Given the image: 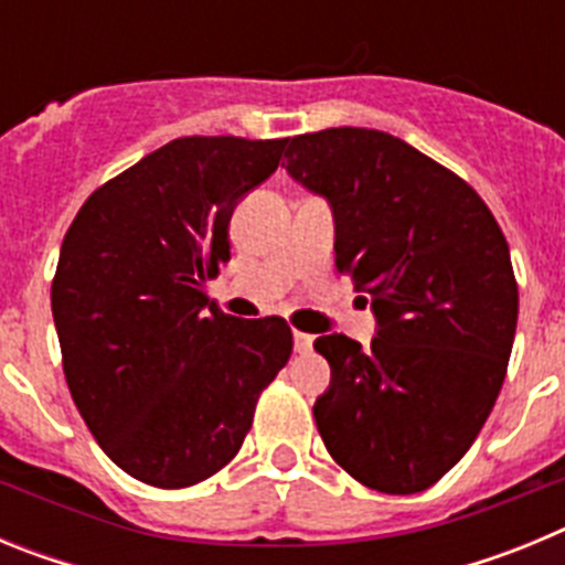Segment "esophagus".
Listing matches in <instances>:
<instances>
[{"instance_id": "esophagus-1", "label": "esophagus", "mask_w": 565, "mask_h": 565, "mask_svg": "<svg viewBox=\"0 0 565 565\" xmlns=\"http://www.w3.org/2000/svg\"><path fill=\"white\" fill-rule=\"evenodd\" d=\"M294 348L297 353H308L313 348V337L311 333H302V331H294Z\"/></svg>"}]
</instances>
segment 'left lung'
I'll list each match as a JSON object with an SVG mask.
<instances>
[{
	"label": "left lung",
	"instance_id": "8db88e82",
	"mask_svg": "<svg viewBox=\"0 0 565 565\" xmlns=\"http://www.w3.org/2000/svg\"><path fill=\"white\" fill-rule=\"evenodd\" d=\"M286 143L294 181L333 206L337 268L379 322L371 348L313 342L331 364L319 436L359 483L413 495L461 461L501 393L518 326L507 237L476 189L402 138L331 127Z\"/></svg>",
	"mask_w": 565,
	"mask_h": 565
}]
</instances>
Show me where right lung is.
Returning <instances> with one entry per match:
<instances>
[{"instance_id": "right-lung-1", "label": "right lung", "mask_w": 565, "mask_h": 565, "mask_svg": "<svg viewBox=\"0 0 565 565\" xmlns=\"http://www.w3.org/2000/svg\"><path fill=\"white\" fill-rule=\"evenodd\" d=\"M286 141H169L102 183L64 234L50 306L70 396L102 450L149 487L226 467L291 356L286 319H237L203 288L232 259L234 203Z\"/></svg>"}]
</instances>
